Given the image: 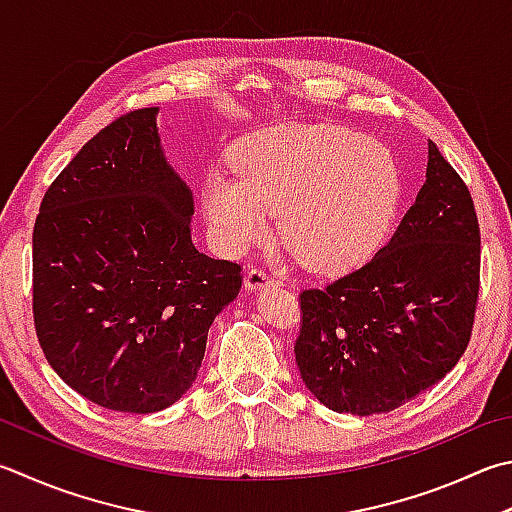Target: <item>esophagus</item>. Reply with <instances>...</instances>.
Instances as JSON below:
<instances>
[{"label": "esophagus", "mask_w": 512, "mask_h": 512, "mask_svg": "<svg viewBox=\"0 0 512 512\" xmlns=\"http://www.w3.org/2000/svg\"><path fill=\"white\" fill-rule=\"evenodd\" d=\"M274 285H278V281L267 272V269L254 267L245 274V289H247V292H260V289L274 287Z\"/></svg>", "instance_id": "34e87169"}]
</instances>
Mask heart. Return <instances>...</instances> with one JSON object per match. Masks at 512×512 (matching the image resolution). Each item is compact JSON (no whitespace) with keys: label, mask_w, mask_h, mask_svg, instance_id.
<instances>
[{"label":"heart","mask_w":512,"mask_h":512,"mask_svg":"<svg viewBox=\"0 0 512 512\" xmlns=\"http://www.w3.org/2000/svg\"><path fill=\"white\" fill-rule=\"evenodd\" d=\"M236 178L209 173L202 214L227 252L272 231L318 274H345L374 256L397 218L399 167L381 142L334 124H281L247 138Z\"/></svg>","instance_id":"obj_1"}]
</instances>
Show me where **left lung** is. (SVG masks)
Instances as JSON below:
<instances>
[{
  "label": "left lung",
  "mask_w": 512,
  "mask_h": 512,
  "mask_svg": "<svg viewBox=\"0 0 512 512\" xmlns=\"http://www.w3.org/2000/svg\"><path fill=\"white\" fill-rule=\"evenodd\" d=\"M479 223L470 191L428 142L426 182L368 265L301 294L294 354L334 412H390L432 388L466 352L479 294Z\"/></svg>",
  "instance_id": "1"
}]
</instances>
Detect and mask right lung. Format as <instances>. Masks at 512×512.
I'll use <instances>...</instances> for the list:
<instances>
[{
	"label": "right lung",
	"mask_w": 512,
	"mask_h": 512,
	"mask_svg": "<svg viewBox=\"0 0 512 512\" xmlns=\"http://www.w3.org/2000/svg\"><path fill=\"white\" fill-rule=\"evenodd\" d=\"M158 106L93 136L44 194L33 316L46 361L102 408L149 414L196 381L240 265L191 240L194 194L158 133Z\"/></svg>",
	"instance_id": "add662e5"
}]
</instances>
